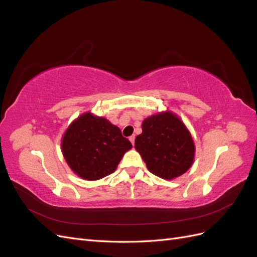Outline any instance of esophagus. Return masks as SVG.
I'll return each instance as SVG.
<instances>
[{
  "mask_svg": "<svg viewBox=\"0 0 257 257\" xmlns=\"http://www.w3.org/2000/svg\"><path fill=\"white\" fill-rule=\"evenodd\" d=\"M130 141H131L132 145H133V146H134V144H135V135H132V136L130 137Z\"/></svg>",
  "mask_w": 257,
  "mask_h": 257,
  "instance_id": "obj_1",
  "label": "esophagus"
}]
</instances>
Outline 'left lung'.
Here are the masks:
<instances>
[{
	"instance_id": "1",
	"label": "left lung",
	"mask_w": 257,
	"mask_h": 257,
	"mask_svg": "<svg viewBox=\"0 0 257 257\" xmlns=\"http://www.w3.org/2000/svg\"><path fill=\"white\" fill-rule=\"evenodd\" d=\"M143 133L135 139L149 172L174 179L188 170L194 160L193 139L181 120L172 112L151 115L143 122Z\"/></svg>"
}]
</instances>
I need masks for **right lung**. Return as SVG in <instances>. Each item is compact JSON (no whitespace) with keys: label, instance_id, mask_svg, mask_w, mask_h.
Listing matches in <instances>:
<instances>
[{"label":"right lung","instance_id":"1","mask_svg":"<svg viewBox=\"0 0 257 257\" xmlns=\"http://www.w3.org/2000/svg\"><path fill=\"white\" fill-rule=\"evenodd\" d=\"M132 148L118 126L90 112L80 115L65 132L62 152L74 173L87 180L112 174Z\"/></svg>","mask_w":257,"mask_h":257}]
</instances>
